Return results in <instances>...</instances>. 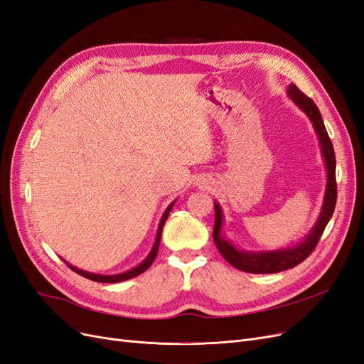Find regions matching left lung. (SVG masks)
I'll use <instances>...</instances> for the list:
<instances>
[{
	"instance_id": "1",
	"label": "left lung",
	"mask_w": 364,
	"mask_h": 364,
	"mask_svg": "<svg viewBox=\"0 0 364 364\" xmlns=\"http://www.w3.org/2000/svg\"><path fill=\"white\" fill-rule=\"evenodd\" d=\"M287 95L291 98L293 103L301 109V111L310 118L311 124L316 130V135L318 138V144H321L322 158L325 161L326 168V186H325V196L323 203L321 208V214L317 217V222L311 228L308 235H305L299 243H296L289 247H282L277 250H240L237 249L230 241L222 234L223 226V211L222 206L214 202L215 209V222H214V232L213 238L214 243L222 253L223 258L238 270H243L247 273H278L287 269L296 267L301 264L306 257L317 246L318 240H321L323 230L328 225L329 220L333 217L336 202H337V183H336V155L333 149V142L328 136V132L325 129L323 119L321 112H318L317 106L311 98H308L299 87L290 83Z\"/></svg>"
}]
</instances>
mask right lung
<instances>
[{"instance_id":"obj_1","label":"right lung","mask_w":364,"mask_h":364,"mask_svg":"<svg viewBox=\"0 0 364 364\" xmlns=\"http://www.w3.org/2000/svg\"><path fill=\"white\" fill-rule=\"evenodd\" d=\"M174 203H176V200L171 202V203L168 205V208L165 209V213L162 214L159 226H158V232H156L155 243H153V247H151L149 255L146 257V259L142 261V262H139L136 267L130 269V270H127V272H123V273H117V274H98V273H91V272H86V270H82V269H77L75 266H73V264L67 262L65 259H63V262H67V266H68L71 270H74L75 273H79V274H82V277H85V278H87V279H91V281H95V282L115 284V282L127 281V279H132V278L138 277V274H141L142 272H146V270L151 266V262L155 261V258H156V255H158V249H159V243H161V235H162V228H164L165 220H167V217H168V214H170V211H171V208H173Z\"/></svg>"}]
</instances>
